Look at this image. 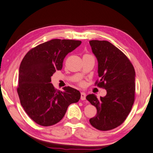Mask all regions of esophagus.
Listing matches in <instances>:
<instances>
[{
  "mask_svg": "<svg viewBox=\"0 0 153 153\" xmlns=\"http://www.w3.org/2000/svg\"><path fill=\"white\" fill-rule=\"evenodd\" d=\"M85 98H86V94L83 93V92L81 93V100H85Z\"/></svg>",
  "mask_w": 153,
  "mask_h": 153,
  "instance_id": "obj_1",
  "label": "esophagus"
}]
</instances>
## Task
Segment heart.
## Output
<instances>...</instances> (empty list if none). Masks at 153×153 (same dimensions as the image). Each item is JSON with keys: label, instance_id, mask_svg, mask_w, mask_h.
<instances>
[{"label": "heart", "instance_id": "heart-1", "mask_svg": "<svg viewBox=\"0 0 153 153\" xmlns=\"http://www.w3.org/2000/svg\"><path fill=\"white\" fill-rule=\"evenodd\" d=\"M79 85H81V86H83V85H84V82H83V81H81V82L79 83Z\"/></svg>", "mask_w": 153, "mask_h": 153}]
</instances>
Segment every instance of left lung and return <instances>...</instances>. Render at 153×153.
Masks as SVG:
<instances>
[{"instance_id": "1", "label": "left lung", "mask_w": 153, "mask_h": 153, "mask_svg": "<svg viewBox=\"0 0 153 153\" xmlns=\"http://www.w3.org/2000/svg\"><path fill=\"white\" fill-rule=\"evenodd\" d=\"M89 44L98 60L100 79L96 84L107 91L99 99L94 94L87 96V100L97 109V115L89 122L99 130H110L125 121L132 108L136 73L127 56L111 43L91 40Z\"/></svg>"}]
</instances>
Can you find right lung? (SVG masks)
Returning <instances> with one entry per match:
<instances>
[{
  "label": "right lung",
  "instance_id": "obj_1",
  "mask_svg": "<svg viewBox=\"0 0 153 153\" xmlns=\"http://www.w3.org/2000/svg\"><path fill=\"white\" fill-rule=\"evenodd\" d=\"M81 44L79 40L53 39L30 49L21 61L17 93L27 114L38 125H55L68 106L79 100V91L65 87L60 91L50 82L56 70L62 69L67 54Z\"/></svg>",
  "mask_w": 153,
  "mask_h": 153
}]
</instances>
